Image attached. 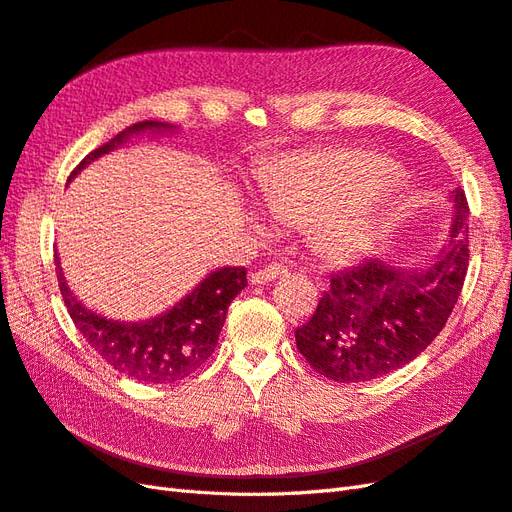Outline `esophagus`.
<instances>
[{
	"label": "esophagus",
	"mask_w": 512,
	"mask_h": 512,
	"mask_svg": "<svg viewBox=\"0 0 512 512\" xmlns=\"http://www.w3.org/2000/svg\"><path fill=\"white\" fill-rule=\"evenodd\" d=\"M287 274V266L283 264H268L264 268H259L251 274V283L253 285H264V283H270L274 279H281Z\"/></svg>",
	"instance_id": "esophagus-1"
}]
</instances>
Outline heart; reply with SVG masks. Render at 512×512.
Masks as SVG:
<instances>
[{"instance_id": "obj_1", "label": "heart", "mask_w": 512, "mask_h": 512, "mask_svg": "<svg viewBox=\"0 0 512 512\" xmlns=\"http://www.w3.org/2000/svg\"><path fill=\"white\" fill-rule=\"evenodd\" d=\"M378 168L381 162L365 155H296L266 181L261 196L270 212L287 222L318 214L313 231L320 244L350 255L368 244L376 229L374 199L361 186Z\"/></svg>"}]
</instances>
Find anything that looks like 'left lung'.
Listing matches in <instances>:
<instances>
[{"label": "left lung", "mask_w": 512, "mask_h": 512, "mask_svg": "<svg viewBox=\"0 0 512 512\" xmlns=\"http://www.w3.org/2000/svg\"><path fill=\"white\" fill-rule=\"evenodd\" d=\"M448 246L422 270L368 259L331 274L296 346L313 370L335 383H363L411 363L448 322L469 266V203L454 194Z\"/></svg>", "instance_id": "1"}]
</instances>
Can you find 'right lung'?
Returning a JSON list of instances; mask_svg holds the SVG:
<instances>
[{
    "mask_svg": "<svg viewBox=\"0 0 512 512\" xmlns=\"http://www.w3.org/2000/svg\"><path fill=\"white\" fill-rule=\"evenodd\" d=\"M157 127L166 125L142 121L123 129L99 149L90 151L75 166L71 177L99 155L121 147L131 134ZM246 283L244 268H220L162 316L129 324L101 318L86 309L64 283L62 270L58 268V287L64 305L90 348L119 374L151 385H166L188 378L212 357L231 300L244 290Z\"/></svg>",
    "mask_w": 512,
    "mask_h": 512,
    "instance_id": "obj_1",
    "label": "right lung"
}]
</instances>
